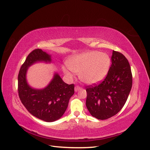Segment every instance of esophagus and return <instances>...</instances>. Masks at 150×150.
Returning a JSON list of instances; mask_svg holds the SVG:
<instances>
[{
  "instance_id": "esophagus-1",
  "label": "esophagus",
  "mask_w": 150,
  "mask_h": 150,
  "mask_svg": "<svg viewBox=\"0 0 150 150\" xmlns=\"http://www.w3.org/2000/svg\"><path fill=\"white\" fill-rule=\"evenodd\" d=\"M80 89H81V87H79V86H75V88H74V91L76 92H78V91H79Z\"/></svg>"
}]
</instances>
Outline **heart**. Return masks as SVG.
I'll return each instance as SVG.
<instances>
[{"instance_id":"1","label":"heart","mask_w":150,"mask_h":150,"mask_svg":"<svg viewBox=\"0 0 150 150\" xmlns=\"http://www.w3.org/2000/svg\"><path fill=\"white\" fill-rule=\"evenodd\" d=\"M111 58L107 53L98 51H89L69 57L67 65L62 67L68 78L74 77L72 72L79 74L80 80L89 85L97 84L107 76L111 67Z\"/></svg>"}]
</instances>
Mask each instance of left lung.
<instances>
[{"label": "left lung", "instance_id": "1", "mask_svg": "<svg viewBox=\"0 0 150 150\" xmlns=\"http://www.w3.org/2000/svg\"><path fill=\"white\" fill-rule=\"evenodd\" d=\"M111 62L103 82L86 88V107L90 114L98 120L116 115L124 106L132 87L131 67L125 56L112 51Z\"/></svg>", "mask_w": 150, "mask_h": 150}]
</instances>
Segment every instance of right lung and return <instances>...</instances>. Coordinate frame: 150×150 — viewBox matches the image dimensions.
Instances as JSON below:
<instances>
[{"instance_id":"add662e5","label":"right lung","mask_w":150,"mask_h":150,"mask_svg":"<svg viewBox=\"0 0 150 150\" xmlns=\"http://www.w3.org/2000/svg\"><path fill=\"white\" fill-rule=\"evenodd\" d=\"M39 62L51 63V56L40 49L29 54L18 75V92L22 103L31 115L44 121L53 122L64 115L74 93V85L66 84L55 72L46 87L32 88L27 81V72L30 66Z\"/></svg>"}]
</instances>
